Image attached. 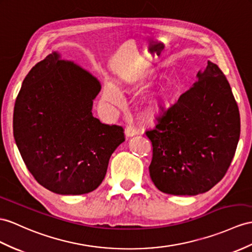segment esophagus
Here are the masks:
<instances>
[{
    "instance_id": "obj_1",
    "label": "esophagus",
    "mask_w": 252,
    "mask_h": 252,
    "mask_svg": "<svg viewBox=\"0 0 252 252\" xmlns=\"http://www.w3.org/2000/svg\"><path fill=\"white\" fill-rule=\"evenodd\" d=\"M138 133H139V129L133 124H129L126 126V136L127 137L136 136V134H138Z\"/></svg>"
}]
</instances>
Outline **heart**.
<instances>
[{
    "mask_svg": "<svg viewBox=\"0 0 252 252\" xmlns=\"http://www.w3.org/2000/svg\"><path fill=\"white\" fill-rule=\"evenodd\" d=\"M144 79V78H143ZM175 93V87L172 82H167L161 85L160 89L158 90L156 96L149 102L147 106V112L151 115H156L161 112L162 108L170 101L171 98L173 97ZM105 96L107 99L111 101H116L119 98L118 90L115 89L112 83H107L105 88Z\"/></svg>",
    "mask_w": 252,
    "mask_h": 252,
    "instance_id": "heart-1",
    "label": "heart"
}]
</instances>
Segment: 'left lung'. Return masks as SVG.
I'll return each instance as SVG.
<instances>
[{
    "label": "left lung",
    "instance_id": "1",
    "mask_svg": "<svg viewBox=\"0 0 252 252\" xmlns=\"http://www.w3.org/2000/svg\"><path fill=\"white\" fill-rule=\"evenodd\" d=\"M145 131L153 146L150 175L160 191L195 195L222 180L234 157L241 118L230 84L208 61L193 87Z\"/></svg>",
    "mask_w": 252,
    "mask_h": 252
}]
</instances>
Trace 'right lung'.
I'll return each mask as SVG.
<instances>
[{"label": "right lung", "instance_id": "1", "mask_svg": "<svg viewBox=\"0 0 252 252\" xmlns=\"http://www.w3.org/2000/svg\"><path fill=\"white\" fill-rule=\"evenodd\" d=\"M99 81L52 52L24 78L14 109V137L28 170L59 194H83L100 185L124 128L92 113Z\"/></svg>", "mask_w": 252, "mask_h": 252}]
</instances>
